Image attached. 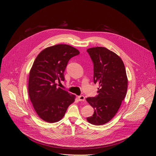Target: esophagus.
Here are the masks:
<instances>
[{
    "label": "esophagus",
    "mask_w": 156,
    "mask_h": 156,
    "mask_svg": "<svg viewBox=\"0 0 156 156\" xmlns=\"http://www.w3.org/2000/svg\"><path fill=\"white\" fill-rule=\"evenodd\" d=\"M78 99L80 101H85V98L84 96H79L78 97Z\"/></svg>",
    "instance_id": "obj_1"
}]
</instances>
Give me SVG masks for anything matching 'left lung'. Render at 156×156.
<instances>
[{"instance_id": "1", "label": "left lung", "mask_w": 156, "mask_h": 156, "mask_svg": "<svg viewBox=\"0 0 156 156\" xmlns=\"http://www.w3.org/2000/svg\"><path fill=\"white\" fill-rule=\"evenodd\" d=\"M87 52L94 64V83L99 86L96 97L86 98L94 109L87 121L102 125L117 113L126 94L128 78L124 63L115 52L104 47L89 48Z\"/></svg>"}]
</instances>
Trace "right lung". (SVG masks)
<instances>
[{"label":"right lung","instance_id":"1","mask_svg":"<svg viewBox=\"0 0 156 156\" xmlns=\"http://www.w3.org/2000/svg\"><path fill=\"white\" fill-rule=\"evenodd\" d=\"M80 54L67 44H57L42 50L30 72L28 94L37 115L44 121L55 123L65 115L75 95L57 87L64 81L63 72L69 60Z\"/></svg>","mask_w":156,"mask_h":156}]
</instances>
